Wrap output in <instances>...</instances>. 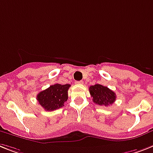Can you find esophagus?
I'll use <instances>...</instances> for the list:
<instances>
[{"mask_svg": "<svg viewBox=\"0 0 153 153\" xmlns=\"http://www.w3.org/2000/svg\"><path fill=\"white\" fill-rule=\"evenodd\" d=\"M76 84H84V82L82 81V80H79V81H76Z\"/></svg>", "mask_w": 153, "mask_h": 153, "instance_id": "esophagus-1", "label": "esophagus"}]
</instances>
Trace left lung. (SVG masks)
<instances>
[{
    "mask_svg": "<svg viewBox=\"0 0 153 153\" xmlns=\"http://www.w3.org/2000/svg\"><path fill=\"white\" fill-rule=\"evenodd\" d=\"M89 91L93 98V102L98 105L108 106L116 101L115 92L107 87L101 84H94L89 88Z\"/></svg>",
    "mask_w": 153,
    "mask_h": 153,
    "instance_id": "1",
    "label": "left lung"
}]
</instances>
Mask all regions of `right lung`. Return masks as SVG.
I'll use <instances>...</instances> for the list:
<instances>
[{
  "instance_id": "right-lung-1",
  "label": "right lung",
  "mask_w": 153,
  "mask_h": 153,
  "mask_svg": "<svg viewBox=\"0 0 153 153\" xmlns=\"http://www.w3.org/2000/svg\"><path fill=\"white\" fill-rule=\"evenodd\" d=\"M69 84H55L45 91H40L36 99L39 104L47 111H53L61 108L68 99Z\"/></svg>"
}]
</instances>
